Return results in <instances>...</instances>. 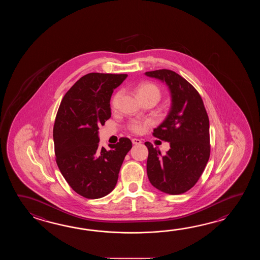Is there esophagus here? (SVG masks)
Returning a JSON list of instances; mask_svg holds the SVG:
<instances>
[{"label":"esophagus","instance_id":"1","mask_svg":"<svg viewBox=\"0 0 260 260\" xmlns=\"http://www.w3.org/2000/svg\"><path fill=\"white\" fill-rule=\"evenodd\" d=\"M132 143L134 145H139V144L142 143V141L140 139H138V138H133Z\"/></svg>","mask_w":260,"mask_h":260}]
</instances>
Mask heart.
<instances>
[{
	"label": "heart",
	"instance_id": "1",
	"mask_svg": "<svg viewBox=\"0 0 260 260\" xmlns=\"http://www.w3.org/2000/svg\"><path fill=\"white\" fill-rule=\"evenodd\" d=\"M137 93L139 96V99H142L144 96H155L157 98L158 100H160V89L158 88V86H156L153 83H142L139 84L137 88ZM122 94L121 92L117 93L111 101V106L113 109H116L119 102L121 100ZM151 124L150 121H138V120H134L131 121L129 123V129L135 134H142L146 131V129L148 126Z\"/></svg>",
	"mask_w": 260,
	"mask_h": 260
}]
</instances>
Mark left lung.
<instances>
[{"mask_svg":"<svg viewBox=\"0 0 260 260\" xmlns=\"http://www.w3.org/2000/svg\"><path fill=\"white\" fill-rule=\"evenodd\" d=\"M145 74L165 82L171 94L168 115L153 130L155 138L170 143V149L161 154L145 142L149 182L165 193H184L199 180L210 157L208 115L198 91L179 74L170 70Z\"/></svg>","mask_w":260,"mask_h":260,"instance_id":"obj_1","label":"left lung"}]
</instances>
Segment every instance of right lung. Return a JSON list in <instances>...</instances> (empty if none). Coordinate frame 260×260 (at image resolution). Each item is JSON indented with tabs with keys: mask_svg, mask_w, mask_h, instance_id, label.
I'll list each match as a JSON object with an SVG mask.
<instances>
[{
	"mask_svg": "<svg viewBox=\"0 0 260 260\" xmlns=\"http://www.w3.org/2000/svg\"><path fill=\"white\" fill-rule=\"evenodd\" d=\"M127 74L92 72L78 80L64 95L53 130L56 165L72 189L99 199L116 186L122 161L132 148L127 138L100 146L99 126L111 116V94Z\"/></svg>",
	"mask_w": 260,
	"mask_h": 260,
	"instance_id": "1",
	"label": "right lung"
}]
</instances>
